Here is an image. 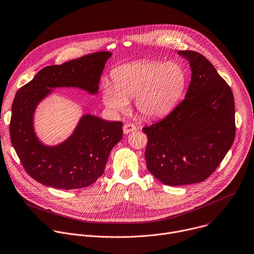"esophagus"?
<instances>
[{"label": "esophagus", "mask_w": 254, "mask_h": 254, "mask_svg": "<svg viewBox=\"0 0 254 254\" xmlns=\"http://www.w3.org/2000/svg\"><path fill=\"white\" fill-rule=\"evenodd\" d=\"M123 129H124V133H125V134H127V133H129V132L134 131V130L136 129V127L133 126L132 124H125Z\"/></svg>", "instance_id": "esophagus-1"}]
</instances>
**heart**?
I'll use <instances>...</instances> for the list:
<instances>
[{
  "instance_id": "1",
  "label": "heart",
  "mask_w": 254,
  "mask_h": 254,
  "mask_svg": "<svg viewBox=\"0 0 254 254\" xmlns=\"http://www.w3.org/2000/svg\"><path fill=\"white\" fill-rule=\"evenodd\" d=\"M187 74L177 63L142 61L118 67L113 81L103 84V102L112 113L127 110L135 98L136 110L146 118H159L170 112L181 98Z\"/></svg>"
}]
</instances>
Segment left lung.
<instances>
[{"label":"left lung","mask_w":254,"mask_h":254,"mask_svg":"<svg viewBox=\"0 0 254 254\" xmlns=\"http://www.w3.org/2000/svg\"><path fill=\"white\" fill-rule=\"evenodd\" d=\"M190 62L186 99L164 119L142 128L147 135L149 173L166 186L205 181L220 164L235 136L231 89L201 54L179 51Z\"/></svg>","instance_id":"left-lung-1"}]
</instances>
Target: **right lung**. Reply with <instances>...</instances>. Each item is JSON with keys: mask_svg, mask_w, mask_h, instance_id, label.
<instances>
[{"mask_svg": "<svg viewBox=\"0 0 254 254\" xmlns=\"http://www.w3.org/2000/svg\"><path fill=\"white\" fill-rule=\"evenodd\" d=\"M110 52H99L49 65L16 94L12 106V144L26 172L38 183L59 190H77L93 185L105 172L113 147L123 137V123L83 115L63 142L47 145L34 127L38 105L54 89L77 88L97 95Z\"/></svg>", "mask_w": 254, "mask_h": 254, "instance_id": "obj_1", "label": "right lung"}]
</instances>
